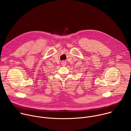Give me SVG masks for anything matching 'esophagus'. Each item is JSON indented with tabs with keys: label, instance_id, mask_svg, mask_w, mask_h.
<instances>
[{
	"label": "esophagus",
	"instance_id": "34e87169",
	"mask_svg": "<svg viewBox=\"0 0 131 131\" xmlns=\"http://www.w3.org/2000/svg\"><path fill=\"white\" fill-rule=\"evenodd\" d=\"M62 65L63 66H65L66 65V63L65 61H63L62 62Z\"/></svg>",
	"mask_w": 131,
	"mask_h": 131
}]
</instances>
